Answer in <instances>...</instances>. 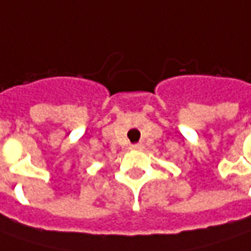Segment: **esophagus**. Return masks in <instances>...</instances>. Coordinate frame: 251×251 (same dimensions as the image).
Here are the masks:
<instances>
[{
    "label": "esophagus",
    "mask_w": 251,
    "mask_h": 251,
    "mask_svg": "<svg viewBox=\"0 0 251 251\" xmlns=\"http://www.w3.org/2000/svg\"><path fill=\"white\" fill-rule=\"evenodd\" d=\"M143 147H144V146L140 144V143H137V144H132V146H130V149H132V150H143Z\"/></svg>",
    "instance_id": "obj_1"
}]
</instances>
